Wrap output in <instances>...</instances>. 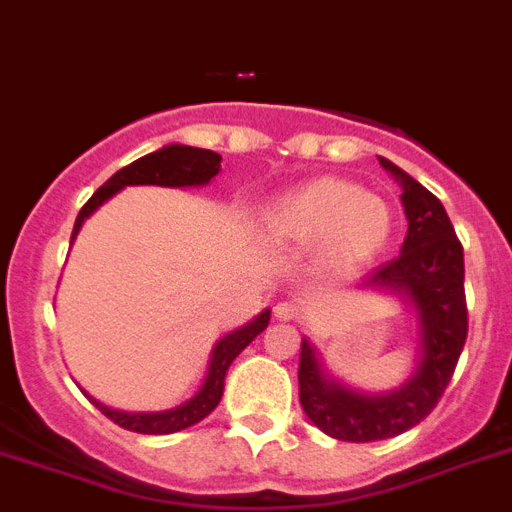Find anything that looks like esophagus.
<instances>
[{"label": "esophagus", "instance_id": "1", "mask_svg": "<svg viewBox=\"0 0 512 512\" xmlns=\"http://www.w3.org/2000/svg\"><path fill=\"white\" fill-rule=\"evenodd\" d=\"M273 314L275 319H281V322H291V319H296V306L291 304V301H281V304H275L273 306Z\"/></svg>", "mask_w": 512, "mask_h": 512}]
</instances>
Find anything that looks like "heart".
I'll use <instances>...</instances> for the list:
<instances>
[{"instance_id": "b5f03b06", "label": "heart", "mask_w": 512, "mask_h": 512, "mask_svg": "<svg viewBox=\"0 0 512 512\" xmlns=\"http://www.w3.org/2000/svg\"><path fill=\"white\" fill-rule=\"evenodd\" d=\"M275 239L317 247L330 273H353L384 250L394 231V213L379 195L350 180L317 177L281 195L265 213Z\"/></svg>"}]
</instances>
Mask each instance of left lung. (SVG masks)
Segmentation results:
<instances>
[{"label": "left lung", "instance_id": "obj_1", "mask_svg": "<svg viewBox=\"0 0 512 512\" xmlns=\"http://www.w3.org/2000/svg\"><path fill=\"white\" fill-rule=\"evenodd\" d=\"M381 167L402 185L407 237L402 255L371 273L366 286L402 293L417 311L420 361L399 389L386 394H358L337 384L319 368L309 340H301L299 399L306 417L337 441H384L433 412L451 381L464 350L469 317L464 296V247H461L443 203L415 177L389 159Z\"/></svg>", "mask_w": 512, "mask_h": 512}]
</instances>
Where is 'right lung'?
Wrapping results in <instances>:
<instances>
[{
  "instance_id": "1",
  "label": "right lung",
  "mask_w": 512,
  "mask_h": 512,
  "mask_svg": "<svg viewBox=\"0 0 512 512\" xmlns=\"http://www.w3.org/2000/svg\"><path fill=\"white\" fill-rule=\"evenodd\" d=\"M221 172V157L211 149H195V146H182V144H170L159 151H151L146 157L136 159L128 167L115 172L102 188L95 190L90 201L84 203L82 211H79L77 221H74V231H71V242L82 229L84 219L92 216L102 203L113 198L118 190H123L126 185H162V188H193V185H208L213 177ZM270 322V309H265L262 314H257L250 324H244L239 330L229 332L226 337H221L216 342V348L211 353V363H208V373L203 386L198 389L193 399H188L185 404L175 407V410L167 412H118L110 410L105 404L95 402L97 410L105 417L121 425V428L133 430V433L144 435H170L177 430H185L195 422H201L203 417L211 415L216 410V404L221 402V394H224V379L226 371H229L231 361L242 353L257 335H260Z\"/></svg>"
}]
</instances>
